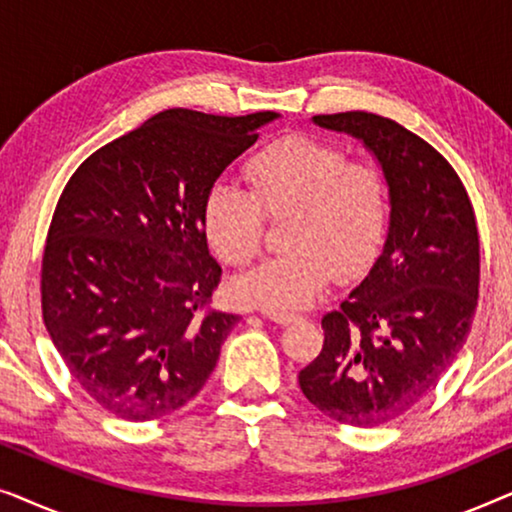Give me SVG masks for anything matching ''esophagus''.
I'll list each match as a JSON object with an SVG mask.
<instances>
[{"instance_id":"34e87169","label":"esophagus","mask_w":512,"mask_h":512,"mask_svg":"<svg viewBox=\"0 0 512 512\" xmlns=\"http://www.w3.org/2000/svg\"><path fill=\"white\" fill-rule=\"evenodd\" d=\"M263 317L270 319V321H275V324H279V326H289V324H293V321H298L296 314H272V312H265Z\"/></svg>"}]
</instances>
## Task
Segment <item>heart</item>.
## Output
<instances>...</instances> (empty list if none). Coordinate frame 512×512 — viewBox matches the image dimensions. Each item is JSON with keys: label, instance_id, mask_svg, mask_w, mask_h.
I'll use <instances>...</instances> for the list:
<instances>
[{"label": "heart", "instance_id": "heart-1", "mask_svg": "<svg viewBox=\"0 0 512 512\" xmlns=\"http://www.w3.org/2000/svg\"><path fill=\"white\" fill-rule=\"evenodd\" d=\"M249 193L214 186L202 209L209 247L228 265L261 251L263 230L284 221L286 254L263 261L230 282L237 305L272 314L305 310L328 279L361 277L380 254L389 221V191L373 165L347 163L338 146L284 137L244 167Z\"/></svg>", "mask_w": 512, "mask_h": 512}]
</instances>
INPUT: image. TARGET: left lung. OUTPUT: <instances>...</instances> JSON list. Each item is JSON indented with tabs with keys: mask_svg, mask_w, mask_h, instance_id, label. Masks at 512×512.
<instances>
[{
	"mask_svg": "<svg viewBox=\"0 0 512 512\" xmlns=\"http://www.w3.org/2000/svg\"><path fill=\"white\" fill-rule=\"evenodd\" d=\"M312 123L373 153L389 226L368 275L321 319L324 349L298 382L324 415L377 426L429 396L464 347L478 305V228L457 172L422 137L366 111Z\"/></svg>",
	"mask_w": 512,
	"mask_h": 512,
	"instance_id": "8db88e82",
	"label": "left lung"
}]
</instances>
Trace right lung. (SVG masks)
I'll use <instances>...</instances> for the list:
<instances>
[{
  "instance_id": "1",
  "label": "right lung",
  "mask_w": 512,
  "mask_h": 512,
  "mask_svg": "<svg viewBox=\"0 0 512 512\" xmlns=\"http://www.w3.org/2000/svg\"><path fill=\"white\" fill-rule=\"evenodd\" d=\"M275 111H160L95 151L55 207L41 263L44 324L102 408L149 422L186 405L237 314L202 312L221 279L202 209Z\"/></svg>"
}]
</instances>
